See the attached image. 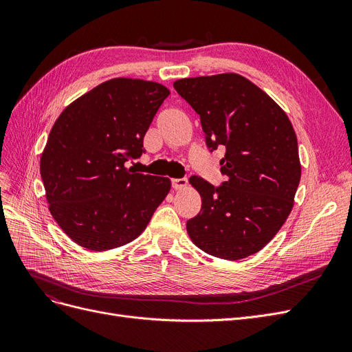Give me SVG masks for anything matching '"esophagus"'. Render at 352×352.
<instances>
[{
    "label": "esophagus",
    "mask_w": 352,
    "mask_h": 352,
    "mask_svg": "<svg viewBox=\"0 0 352 352\" xmlns=\"http://www.w3.org/2000/svg\"><path fill=\"white\" fill-rule=\"evenodd\" d=\"M172 186L175 189H185L188 186V179L180 177V179H172Z\"/></svg>",
    "instance_id": "34e87169"
}]
</instances>
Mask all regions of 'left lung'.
Here are the masks:
<instances>
[{
    "mask_svg": "<svg viewBox=\"0 0 352 352\" xmlns=\"http://www.w3.org/2000/svg\"><path fill=\"white\" fill-rule=\"evenodd\" d=\"M175 89L201 119L210 151L225 146L212 186L190 176L201 211L186 221L199 250L223 260L258 252L283 226L301 179L298 141L286 113L267 94L236 73L179 79Z\"/></svg>",
    "mask_w": 352,
    "mask_h": 352,
    "instance_id": "8db88e82",
    "label": "left lung"
}]
</instances>
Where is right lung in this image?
Masks as SVG:
<instances>
[{
  "instance_id": "right-lung-1",
  "label": "right lung",
  "mask_w": 352,
  "mask_h": 352,
  "mask_svg": "<svg viewBox=\"0 0 352 352\" xmlns=\"http://www.w3.org/2000/svg\"><path fill=\"white\" fill-rule=\"evenodd\" d=\"M170 91L116 78L63 110L41 155L50 212L80 247L107 251L136 239L168 194L170 179L135 173L144 136Z\"/></svg>"
}]
</instances>
